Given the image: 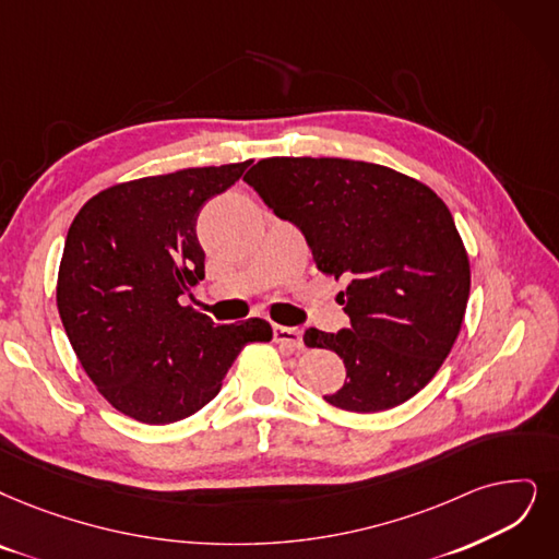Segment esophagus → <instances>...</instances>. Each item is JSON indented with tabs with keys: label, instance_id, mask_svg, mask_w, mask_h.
<instances>
[{
	"label": "esophagus",
	"instance_id": "34e87169",
	"mask_svg": "<svg viewBox=\"0 0 559 559\" xmlns=\"http://www.w3.org/2000/svg\"><path fill=\"white\" fill-rule=\"evenodd\" d=\"M273 337L277 344L288 346V348H302V334L298 328H286V325H275L273 328Z\"/></svg>",
	"mask_w": 559,
	"mask_h": 559
}]
</instances>
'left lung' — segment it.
<instances>
[{
	"mask_svg": "<svg viewBox=\"0 0 559 559\" xmlns=\"http://www.w3.org/2000/svg\"><path fill=\"white\" fill-rule=\"evenodd\" d=\"M242 181L302 231L323 275L346 282L337 302L350 325L305 332L346 367L328 404L378 413L415 396L450 355L471 296V261L442 199L417 178L344 158H263Z\"/></svg>",
	"mask_w": 559,
	"mask_h": 559,
	"instance_id": "1",
	"label": "left lung"
}]
</instances>
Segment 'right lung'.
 Wrapping results in <instances>:
<instances>
[{
  "instance_id": "1",
  "label": "right lung",
  "mask_w": 559,
  "mask_h": 559,
  "mask_svg": "<svg viewBox=\"0 0 559 559\" xmlns=\"http://www.w3.org/2000/svg\"><path fill=\"white\" fill-rule=\"evenodd\" d=\"M252 160L144 176L100 190L66 236L57 307L86 376L144 424L194 415L242 346L271 342L263 319L215 325L178 296L204 280L197 217Z\"/></svg>"
}]
</instances>
